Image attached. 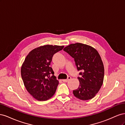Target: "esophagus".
<instances>
[{
  "instance_id": "1",
  "label": "esophagus",
  "mask_w": 125,
  "mask_h": 125,
  "mask_svg": "<svg viewBox=\"0 0 125 125\" xmlns=\"http://www.w3.org/2000/svg\"><path fill=\"white\" fill-rule=\"evenodd\" d=\"M70 79H71V77H68V78H67V79H62V81L63 82H67L69 80H70Z\"/></svg>"
}]
</instances>
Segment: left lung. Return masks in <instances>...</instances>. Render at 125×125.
Here are the masks:
<instances>
[{
    "label": "left lung",
    "mask_w": 125,
    "mask_h": 125,
    "mask_svg": "<svg viewBox=\"0 0 125 125\" xmlns=\"http://www.w3.org/2000/svg\"><path fill=\"white\" fill-rule=\"evenodd\" d=\"M63 51L74 58L80 77L78 88L73 91L78 99L86 101L92 99L103 84L104 68L99 52L89 45L77 43L70 44Z\"/></svg>",
    "instance_id": "obj_1"
}]
</instances>
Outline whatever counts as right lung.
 Segmentation results:
<instances>
[{"label":"right lung","instance_id":"right-lung-1","mask_svg":"<svg viewBox=\"0 0 125 125\" xmlns=\"http://www.w3.org/2000/svg\"><path fill=\"white\" fill-rule=\"evenodd\" d=\"M63 46L46 45L34 48L26 56L21 68L26 90L36 100L44 101L55 94L59 81L50 67L53 55Z\"/></svg>","mask_w":125,"mask_h":125}]
</instances>
